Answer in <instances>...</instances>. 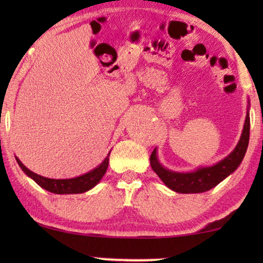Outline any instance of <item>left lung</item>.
Here are the masks:
<instances>
[{
  "instance_id": "8db88e82",
  "label": "left lung",
  "mask_w": 263,
  "mask_h": 263,
  "mask_svg": "<svg viewBox=\"0 0 263 263\" xmlns=\"http://www.w3.org/2000/svg\"><path fill=\"white\" fill-rule=\"evenodd\" d=\"M250 102L248 100L247 117L244 122V127L240 135L239 141L235 147V149L224 159L218 161L212 166L199 167L190 172H177L168 170L160 164L157 156V148L151 154V166L153 171L159 176V178L164 182V184L174 190L176 193L181 194H199L211 190L218 185L219 183L237 170L242 163L244 156H246L248 143H249L250 135V117H249Z\"/></svg>"
}]
</instances>
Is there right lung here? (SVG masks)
<instances>
[{
	"label": "right lung",
	"mask_w": 263,
	"mask_h": 263,
	"mask_svg": "<svg viewBox=\"0 0 263 263\" xmlns=\"http://www.w3.org/2000/svg\"><path fill=\"white\" fill-rule=\"evenodd\" d=\"M109 157L110 152L106 156L105 159L103 160V163L98 165L96 168H93V170L85 175L68 179H53L43 177V176L37 175L34 174V172H32L31 170H28V168L21 163L17 157H15V159L17 161V164H19V166L21 167V170H23L28 177L33 179L39 186H42L43 189L48 190V192L53 194H81L92 189L93 186H96L100 182V179L103 178L104 175H105L107 166H109Z\"/></svg>",
	"instance_id": "add662e5"
}]
</instances>
